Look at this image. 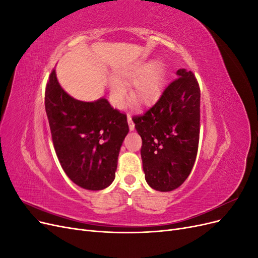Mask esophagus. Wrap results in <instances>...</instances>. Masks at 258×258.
I'll list each match as a JSON object with an SVG mask.
<instances>
[{"instance_id":"34e87169","label":"esophagus","mask_w":258,"mask_h":258,"mask_svg":"<svg viewBox=\"0 0 258 258\" xmlns=\"http://www.w3.org/2000/svg\"><path fill=\"white\" fill-rule=\"evenodd\" d=\"M127 120H128V123H129V129L135 130V123H134V121H132V118H131L130 115L127 116Z\"/></svg>"}]
</instances>
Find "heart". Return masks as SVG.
<instances>
[{
  "mask_svg": "<svg viewBox=\"0 0 258 258\" xmlns=\"http://www.w3.org/2000/svg\"><path fill=\"white\" fill-rule=\"evenodd\" d=\"M117 74L124 81L135 80L130 92L131 100L135 103L139 105L151 104L160 96L165 77L159 64H153L150 68L145 63L122 67L117 70ZM110 87L114 104L121 107L126 100V86L119 79L112 77Z\"/></svg>",
  "mask_w": 258,
  "mask_h": 258,
  "instance_id": "1",
  "label": "heart"
}]
</instances>
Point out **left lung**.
Wrapping results in <instances>:
<instances>
[{
    "mask_svg": "<svg viewBox=\"0 0 258 258\" xmlns=\"http://www.w3.org/2000/svg\"><path fill=\"white\" fill-rule=\"evenodd\" d=\"M152 107L132 117L142 138L145 179L152 188L170 191L188 177L197 157L200 88L191 71L179 69Z\"/></svg>",
    "mask_w": 258,
    "mask_h": 258,
    "instance_id": "left-lung-1",
    "label": "left lung"
}]
</instances>
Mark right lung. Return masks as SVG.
I'll return each mask as SVG.
<instances>
[{
  "label": "right lung",
  "mask_w": 258,
  "mask_h": 258,
  "mask_svg": "<svg viewBox=\"0 0 258 258\" xmlns=\"http://www.w3.org/2000/svg\"><path fill=\"white\" fill-rule=\"evenodd\" d=\"M45 110L54 151L67 175L85 189L101 190L115 178L117 159L129 127L127 115L101 98L84 102L69 96L52 70Z\"/></svg>",
  "instance_id": "right-lung-1"
}]
</instances>
